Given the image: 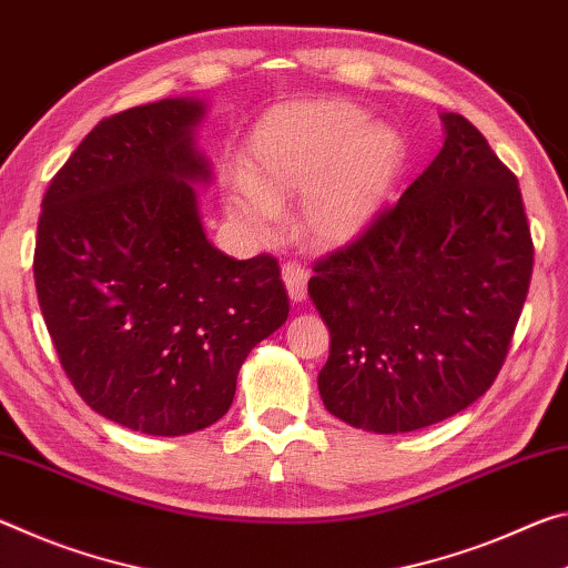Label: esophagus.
Here are the masks:
<instances>
[{"mask_svg":"<svg viewBox=\"0 0 568 568\" xmlns=\"http://www.w3.org/2000/svg\"><path fill=\"white\" fill-rule=\"evenodd\" d=\"M282 278L286 284V292H290L292 302H304L306 300V282H310V272L302 264L290 262L282 266Z\"/></svg>","mask_w":568,"mask_h":568,"instance_id":"esophagus-1","label":"esophagus"}]
</instances>
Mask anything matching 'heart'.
Returning a JSON list of instances; mask_svg holds the SVG:
<instances>
[{
	"instance_id": "heart-1",
	"label": "heart",
	"mask_w": 568,
	"mask_h": 568,
	"mask_svg": "<svg viewBox=\"0 0 568 568\" xmlns=\"http://www.w3.org/2000/svg\"><path fill=\"white\" fill-rule=\"evenodd\" d=\"M369 123L355 102H296L268 115L251 141L248 179L226 191V211L246 234H276L286 201L302 196L300 229L312 246L342 248L383 216L405 163L395 128Z\"/></svg>"
}]
</instances>
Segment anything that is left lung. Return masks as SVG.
I'll return each mask as SVG.
<instances>
[{
	"instance_id": "left-lung-1",
	"label": "left lung",
	"mask_w": 568,
	"mask_h": 568,
	"mask_svg": "<svg viewBox=\"0 0 568 568\" xmlns=\"http://www.w3.org/2000/svg\"><path fill=\"white\" fill-rule=\"evenodd\" d=\"M440 118L433 163L310 278L332 337L322 403L362 430H420L476 403L504 367L531 284L518 179L470 120Z\"/></svg>"
}]
</instances>
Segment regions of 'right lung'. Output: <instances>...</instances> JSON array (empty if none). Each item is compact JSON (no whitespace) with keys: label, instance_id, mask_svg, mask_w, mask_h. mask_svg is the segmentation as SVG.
Segmentation results:
<instances>
[{"label":"right lung","instance_id":"right-lung-1","mask_svg":"<svg viewBox=\"0 0 568 568\" xmlns=\"http://www.w3.org/2000/svg\"><path fill=\"white\" fill-rule=\"evenodd\" d=\"M203 110L169 98L100 120L37 223V300L64 375L102 417L165 438L226 415L246 355L290 317L276 258L236 262L203 231Z\"/></svg>","mask_w":568,"mask_h":568}]
</instances>
